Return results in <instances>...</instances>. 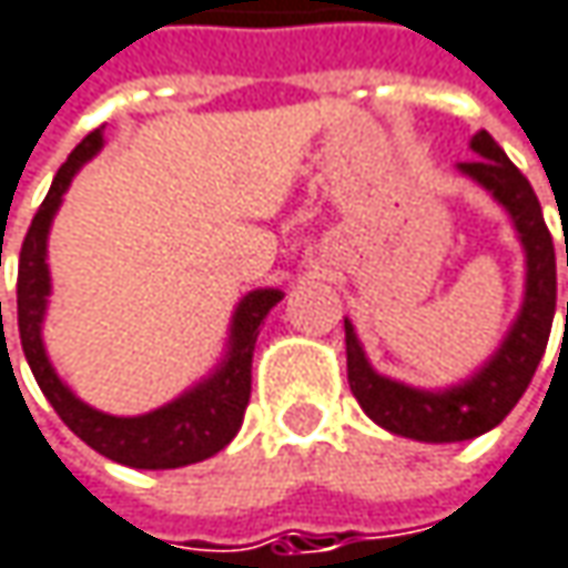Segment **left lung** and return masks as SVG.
<instances>
[{
  "label": "left lung",
  "instance_id": "1",
  "mask_svg": "<svg viewBox=\"0 0 568 568\" xmlns=\"http://www.w3.org/2000/svg\"><path fill=\"white\" fill-rule=\"evenodd\" d=\"M473 151L479 156L459 163V170L485 185L508 209V215L515 217L520 244L527 251L524 308L517 315L511 334L505 337L501 351L495 353L469 383L447 388V392H420V388H408L373 373V366L366 363V353L353 334V324L344 321L347 379H351L353 398L379 427L398 437L424 440V444L473 440L485 430H491L495 424H501L537 373V363L550 341L552 312H556V251H552L550 227L544 221L534 189L488 131H479L473 138Z\"/></svg>",
  "mask_w": 568,
  "mask_h": 568
}]
</instances>
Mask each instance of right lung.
<instances>
[{
	"label": "right lung",
	"mask_w": 568,
	"mask_h": 568,
	"mask_svg": "<svg viewBox=\"0 0 568 568\" xmlns=\"http://www.w3.org/2000/svg\"><path fill=\"white\" fill-rule=\"evenodd\" d=\"M102 148V131L95 128L77 144V151L67 156V163L57 170L51 192L41 202L38 215L31 217V227L21 241L18 253V334H21V351L48 395L53 412L60 420L95 453L134 466V469H176L189 463H202L217 450H224L234 434L241 430V420L251 402V363L260 321L266 312L283 298L280 288H256L251 292L234 315L231 327V353L221 363L212 379L195 385L176 398L166 408H156L151 415L141 417H112L83 405L67 385L57 379L53 366L48 363V353L41 344V317L51 292V276H48V227L51 217L73 180V173L83 166L92 153ZM2 324V305H0Z\"/></svg>",
	"instance_id": "obj_1"
}]
</instances>
